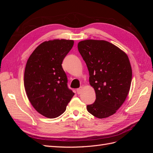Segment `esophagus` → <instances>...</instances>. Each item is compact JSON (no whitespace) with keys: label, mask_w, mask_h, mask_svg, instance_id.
<instances>
[{"label":"esophagus","mask_w":153,"mask_h":153,"mask_svg":"<svg viewBox=\"0 0 153 153\" xmlns=\"http://www.w3.org/2000/svg\"><path fill=\"white\" fill-rule=\"evenodd\" d=\"M82 89H83V87H80V88H78V89H76L77 94H81V92H82Z\"/></svg>","instance_id":"esophagus-1"}]
</instances>
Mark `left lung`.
<instances>
[{
	"label": "left lung",
	"instance_id": "1",
	"mask_svg": "<svg viewBox=\"0 0 153 153\" xmlns=\"http://www.w3.org/2000/svg\"><path fill=\"white\" fill-rule=\"evenodd\" d=\"M78 49L96 92L94 103L87 106V111L96 117H108L121 107L130 89L132 69L128 55L104 40L81 41Z\"/></svg>",
	"mask_w": 153,
	"mask_h": 153
}]
</instances>
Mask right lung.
Here are the masks:
<instances>
[{
	"label": "right lung",
	"instance_id": "right-lung-1",
	"mask_svg": "<svg viewBox=\"0 0 153 153\" xmlns=\"http://www.w3.org/2000/svg\"><path fill=\"white\" fill-rule=\"evenodd\" d=\"M73 40L53 39L40 44L27 60L24 73L27 96L35 110L48 118L63 114L75 94L68 87L63 60Z\"/></svg>",
	"mask_w": 153,
	"mask_h": 153
}]
</instances>
